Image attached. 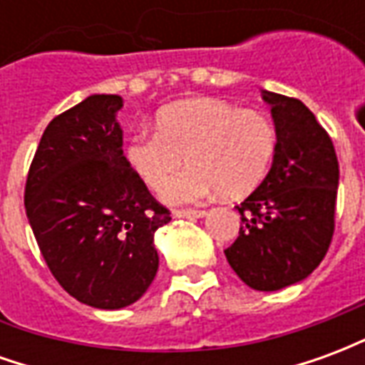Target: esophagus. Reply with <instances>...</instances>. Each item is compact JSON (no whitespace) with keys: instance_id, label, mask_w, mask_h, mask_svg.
I'll return each instance as SVG.
<instances>
[{"instance_id":"obj_1","label":"esophagus","mask_w":365,"mask_h":365,"mask_svg":"<svg viewBox=\"0 0 365 365\" xmlns=\"http://www.w3.org/2000/svg\"><path fill=\"white\" fill-rule=\"evenodd\" d=\"M205 215L207 211H203V209H182V211H174V217H183V219H201Z\"/></svg>"}]
</instances>
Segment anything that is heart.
Segmentation results:
<instances>
[{"instance_id": "heart-1", "label": "heart", "mask_w": 365, "mask_h": 365, "mask_svg": "<svg viewBox=\"0 0 365 365\" xmlns=\"http://www.w3.org/2000/svg\"><path fill=\"white\" fill-rule=\"evenodd\" d=\"M277 148L274 123L256 109L193 97L166 105L156 115V130L128 138L127 160L150 190L160 187L185 156L192 166L162 186L168 203H197L221 193L240 197L268 174Z\"/></svg>"}]
</instances>
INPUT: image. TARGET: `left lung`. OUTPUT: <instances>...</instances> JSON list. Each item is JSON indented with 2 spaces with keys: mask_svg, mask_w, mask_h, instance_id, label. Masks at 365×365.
<instances>
[{
  "mask_svg": "<svg viewBox=\"0 0 365 365\" xmlns=\"http://www.w3.org/2000/svg\"><path fill=\"white\" fill-rule=\"evenodd\" d=\"M262 97L277 148L264 182L237 205L242 222L225 256L248 287L277 291L305 279L329 250L340 172L329 133L303 101L266 90Z\"/></svg>",
  "mask_w": 365,
  "mask_h": 365,
  "instance_id": "left-lung-1",
  "label": "left lung"
}]
</instances>
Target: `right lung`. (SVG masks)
<instances>
[{"label": "right lung", "mask_w": 365, "mask_h": 365, "mask_svg": "<svg viewBox=\"0 0 365 365\" xmlns=\"http://www.w3.org/2000/svg\"><path fill=\"white\" fill-rule=\"evenodd\" d=\"M119 96L96 93L48 123L31 162L25 209L46 266L96 309L133 305L158 272L154 232L170 211L123 154Z\"/></svg>", "instance_id": "add662e5"}]
</instances>
